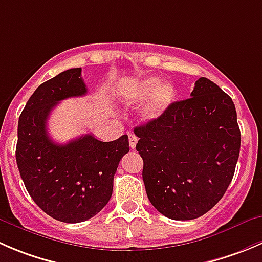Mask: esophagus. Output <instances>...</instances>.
<instances>
[{"mask_svg": "<svg viewBox=\"0 0 262 262\" xmlns=\"http://www.w3.org/2000/svg\"><path fill=\"white\" fill-rule=\"evenodd\" d=\"M137 142H138V138H137V136H134L133 133H129V146H130V148H136V144Z\"/></svg>", "mask_w": 262, "mask_h": 262, "instance_id": "obj_1", "label": "esophagus"}]
</instances>
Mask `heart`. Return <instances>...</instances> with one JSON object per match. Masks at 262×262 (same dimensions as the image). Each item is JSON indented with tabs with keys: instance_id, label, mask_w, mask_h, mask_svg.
<instances>
[{
	"instance_id": "1",
	"label": "heart",
	"mask_w": 262,
	"mask_h": 262,
	"mask_svg": "<svg viewBox=\"0 0 262 262\" xmlns=\"http://www.w3.org/2000/svg\"><path fill=\"white\" fill-rule=\"evenodd\" d=\"M148 100L146 106V116L157 119L171 106L175 100V88L170 83H160L159 78H146L139 80L126 91L124 102L130 107H138Z\"/></svg>"
}]
</instances>
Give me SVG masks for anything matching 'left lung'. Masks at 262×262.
Segmentation results:
<instances>
[{
  "mask_svg": "<svg viewBox=\"0 0 262 262\" xmlns=\"http://www.w3.org/2000/svg\"><path fill=\"white\" fill-rule=\"evenodd\" d=\"M147 197L172 220L202 216L222 200L234 175L241 132L232 98L200 78L190 98L134 129Z\"/></svg>",
  "mask_w": 262,
  "mask_h": 262,
  "instance_id": "8db88e82",
  "label": "left lung"
}]
</instances>
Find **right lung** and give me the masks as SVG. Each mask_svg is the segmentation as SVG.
<instances>
[{
    "mask_svg": "<svg viewBox=\"0 0 262 262\" xmlns=\"http://www.w3.org/2000/svg\"><path fill=\"white\" fill-rule=\"evenodd\" d=\"M87 93L82 68L65 70L42 83L28 100L17 124L16 164L33 201L53 219L80 223L107 205L114 175L129 152L126 134L111 142L80 136L55 143L47 119L58 101Z\"/></svg>",
    "mask_w": 262,
    "mask_h": 262,
    "instance_id": "right-lung-1",
    "label": "right lung"
}]
</instances>
